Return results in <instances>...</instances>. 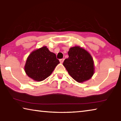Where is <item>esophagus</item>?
<instances>
[{
  "label": "esophagus",
  "mask_w": 121,
  "mask_h": 121,
  "mask_svg": "<svg viewBox=\"0 0 121 121\" xmlns=\"http://www.w3.org/2000/svg\"><path fill=\"white\" fill-rule=\"evenodd\" d=\"M60 62L61 63H62L63 62V61H64V59H60Z\"/></svg>",
  "instance_id": "obj_1"
}]
</instances>
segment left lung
<instances>
[{"mask_svg": "<svg viewBox=\"0 0 121 121\" xmlns=\"http://www.w3.org/2000/svg\"><path fill=\"white\" fill-rule=\"evenodd\" d=\"M69 58L63 63L69 74L78 83L89 80L95 73L94 61L90 53L79 46L70 48Z\"/></svg>", "mask_w": 121, "mask_h": 121, "instance_id": "obj_1", "label": "left lung"}]
</instances>
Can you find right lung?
Returning <instances> with one entry per match:
<instances>
[{"mask_svg": "<svg viewBox=\"0 0 121 121\" xmlns=\"http://www.w3.org/2000/svg\"><path fill=\"white\" fill-rule=\"evenodd\" d=\"M60 62L46 46L35 50L26 59L24 71L35 81L40 82L50 76Z\"/></svg>", "mask_w": 121, "mask_h": 121, "instance_id": "1", "label": "right lung"}]
</instances>
